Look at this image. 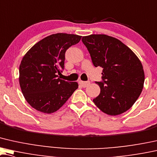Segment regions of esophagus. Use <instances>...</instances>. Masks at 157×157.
<instances>
[{
  "label": "esophagus",
  "instance_id": "1",
  "mask_svg": "<svg viewBox=\"0 0 157 157\" xmlns=\"http://www.w3.org/2000/svg\"><path fill=\"white\" fill-rule=\"evenodd\" d=\"M79 84H80V85H81V86H83V88H85V87H86V86H88V85H89V84H90V81H79Z\"/></svg>",
  "mask_w": 157,
  "mask_h": 157
}]
</instances>
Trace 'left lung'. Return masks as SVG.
<instances>
[{"label":"left lung","instance_id":"1","mask_svg":"<svg viewBox=\"0 0 157 157\" xmlns=\"http://www.w3.org/2000/svg\"><path fill=\"white\" fill-rule=\"evenodd\" d=\"M94 67L103 68L98 96L93 100L101 111L110 115L129 110L142 93L144 73L135 54L116 38L105 35L83 37Z\"/></svg>","mask_w":157,"mask_h":157}]
</instances>
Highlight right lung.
I'll return each mask as SVG.
<instances>
[{"instance_id": "obj_1", "label": "right lung", "mask_w": 157, "mask_h": 157, "mask_svg": "<svg viewBox=\"0 0 157 157\" xmlns=\"http://www.w3.org/2000/svg\"><path fill=\"white\" fill-rule=\"evenodd\" d=\"M81 36L66 33L49 35L35 44L22 58L19 81L27 102L35 110L52 113L59 110L78 87L57 74L64 69L66 51Z\"/></svg>"}]
</instances>
